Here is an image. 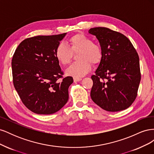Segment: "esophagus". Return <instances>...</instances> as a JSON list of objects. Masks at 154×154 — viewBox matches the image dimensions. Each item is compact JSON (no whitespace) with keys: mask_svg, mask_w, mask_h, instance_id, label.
<instances>
[{"mask_svg":"<svg viewBox=\"0 0 154 154\" xmlns=\"http://www.w3.org/2000/svg\"><path fill=\"white\" fill-rule=\"evenodd\" d=\"M73 80H74V82H80V81H81L82 79L81 78H76V77H74L73 78Z\"/></svg>","mask_w":154,"mask_h":154,"instance_id":"obj_1","label":"esophagus"}]
</instances>
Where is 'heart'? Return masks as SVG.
Instances as JSON below:
<instances>
[{"label":"heart","instance_id":"obj_1","mask_svg":"<svg viewBox=\"0 0 154 154\" xmlns=\"http://www.w3.org/2000/svg\"><path fill=\"white\" fill-rule=\"evenodd\" d=\"M69 48L64 44H60L55 51L58 61L66 65L72 57L73 53L79 52L77 58L80 61L74 62L66 69V74L74 77H82L91 71V63L100 62L102 57L100 46L93 43L90 37L83 34H78L69 39Z\"/></svg>","mask_w":154,"mask_h":154}]
</instances>
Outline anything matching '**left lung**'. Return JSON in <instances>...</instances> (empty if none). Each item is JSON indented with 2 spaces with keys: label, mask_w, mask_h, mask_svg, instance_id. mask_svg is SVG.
Listing matches in <instances>:
<instances>
[{
  "label": "left lung",
  "mask_w": 154,
  "mask_h": 154,
  "mask_svg": "<svg viewBox=\"0 0 154 154\" xmlns=\"http://www.w3.org/2000/svg\"><path fill=\"white\" fill-rule=\"evenodd\" d=\"M88 33L96 36L102 50L100 63L91 76V99L109 112L128 108L136 99L141 81L136 50L127 37L106 27H94Z\"/></svg>",
  "instance_id": "1"
}]
</instances>
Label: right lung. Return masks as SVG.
<instances>
[{
  "instance_id": "obj_1",
  "label": "right lung",
  "mask_w": 154,
  "mask_h": 154,
  "mask_svg": "<svg viewBox=\"0 0 154 154\" xmlns=\"http://www.w3.org/2000/svg\"><path fill=\"white\" fill-rule=\"evenodd\" d=\"M66 33L36 36L18 45L11 62L13 85L22 103L32 112L51 114L66 104L68 88L73 82L64 78L55 51Z\"/></svg>"
}]
</instances>
